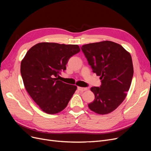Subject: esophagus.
Instances as JSON below:
<instances>
[{
  "mask_svg": "<svg viewBox=\"0 0 151 151\" xmlns=\"http://www.w3.org/2000/svg\"><path fill=\"white\" fill-rule=\"evenodd\" d=\"M78 89L80 91H85L88 90L87 88H81V87H78Z\"/></svg>",
  "mask_w": 151,
  "mask_h": 151,
  "instance_id": "esophagus-1",
  "label": "esophagus"
}]
</instances>
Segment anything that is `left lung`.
<instances>
[{
	"label": "left lung",
	"mask_w": 151,
	"mask_h": 151,
	"mask_svg": "<svg viewBox=\"0 0 151 151\" xmlns=\"http://www.w3.org/2000/svg\"><path fill=\"white\" fill-rule=\"evenodd\" d=\"M92 71L100 76V87H92L95 99L88 106L100 114L112 112L124 100L133 75L131 55L116 43L104 41L81 47Z\"/></svg>",
	"instance_id": "obj_1"
}]
</instances>
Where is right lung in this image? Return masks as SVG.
I'll list each match as a JSON object with an SVG mask.
<instances>
[{
  "label": "right lung",
  "instance_id": "add662e5",
  "mask_svg": "<svg viewBox=\"0 0 151 151\" xmlns=\"http://www.w3.org/2000/svg\"><path fill=\"white\" fill-rule=\"evenodd\" d=\"M80 51L77 45L40 43L27 52L21 74L31 98L46 113L56 114L67 106L76 86L58 80L69 59Z\"/></svg>",
  "mask_w": 151,
  "mask_h": 151
}]
</instances>
